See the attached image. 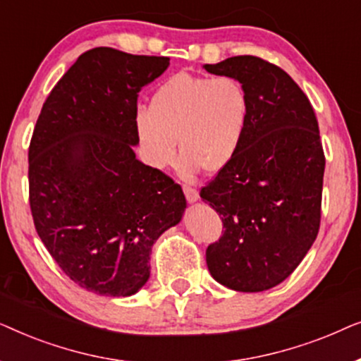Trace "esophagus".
<instances>
[{
	"label": "esophagus",
	"mask_w": 361,
	"mask_h": 361,
	"mask_svg": "<svg viewBox=\"0 0 361 361\" xmlns=\"http://www.w3.org/2000/svg\"><path fill=\"white\" fill-rule=\"evenodd\" d=\"M184 194H185V199L190 202H197L199 200V190L197 189H194V187H190V185H184Z\"/></svg>",
	"instance_id": "obj_1"
}]
</instances>
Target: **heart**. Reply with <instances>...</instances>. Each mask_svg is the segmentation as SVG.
Returning a JSON list of instances; mask_svg holds the SVG:
<instances>
[{"mask_svg": "<svg viewBox=\"0 0 361 361\" xmlns=\"http://www.w3.org/2000/svg\"><path fill=\"white\" fill-rule=\"evenodd\" d=\"M251 111V95L240 78L179 72L157 87L151 108H137L135 128L154 169L172 166L177 139L182 169L216 174L238 154Z\"/></svg>", "mask_w": 361, "mask_h": 361, "instance_id": "1", "label": "heart"}]
</instances>
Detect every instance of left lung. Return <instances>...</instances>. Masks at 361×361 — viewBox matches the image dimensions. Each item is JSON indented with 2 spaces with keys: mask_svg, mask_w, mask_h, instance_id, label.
<instances>
[{
  "mask_svg": "<svg viewBox=\"0 0 361 361\" xmlns=\"http://www.w3.org/2000/svg\"><path fill=\"white\" fill-rule=\"evenodd\" d=\"M204 68L240 78L253 102L238 154L200 190L225 228L207 248V266L226 288L259 293L283 283L317 238L325 169L319 123L298 83L264 59L236 56Z\"/></svg>",
  "mask_w": 361,
  "mask_h": 361,
  "instance_id": "obj_1",
  "label": "left lung"
}]
</instances>
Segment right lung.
Listing matches in <instances>:
<instances>
[{
	"instance_id": "1",
	"label": "right lung",
	"mask_w": 361,
	"mask_h": 361,
	"mask_svg": "<svg viewBox=\"0 0 361 361\" xmlns=\"http://www.w3.org/2000/svg\"><path fill=\"white\" fill-rule=\"evenodd\" d=\"M169 57L83 52L44 102L29 145L34 226L80 288L126 298L149 279L154 241L185 210L180 185L136 159L137 93Z\"/></svg>"
}]
</instances>
